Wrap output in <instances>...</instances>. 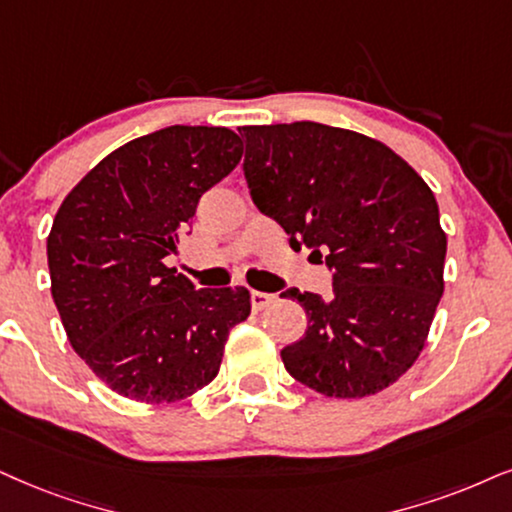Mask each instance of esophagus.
Listing matches in <instances>:
<instances>
[{"instance_id":"esophagus-1","label":"esophagus","mask_w":512,"mask_h":512,"mask_svg":"<svg viewBox=\"0 0 512 512\" xmlns=\"http://www.w3.org/2000/svg\"><path fill=\"white\" fill-rule=\"evenodd\" d=\"M250 300H252V309H255V312H260V309L269 307V304L276 300V295H271V293H262V290H252V293H250Z\"/></svg>"}]
</instances>
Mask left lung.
Instances as JSON below:
<instances>
[{"mask_svg":"<svg viewBox=\"0 0 512 512\" xmlns=\"http://www.w3.org/2000/svg\"><path fill=\"white\" fill-rule=\"evenodd\" d=\"M252 200L295 248L326 252L333 295L288 288L307 331L286 371L326 397L357 399L399 380L444 293L446 236L435 193L392 148L321 122L243 127Z\"/></svg>","mask_w":512,"mask_h":512,"instance_id":"obj_1","label":"left lung"}]
</instances>
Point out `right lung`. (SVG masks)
<instances>
[{
	"label": "right lung",
	"instance_id": "right-lung-1",
	"mask_svg": "<svg viewBox=\"0 0 512 512\" xmlns=\"http://www.w3.org/2000/svg\"><path fill=\"white\" fill-rule=\"evenodd\" d=\"M226 127L172 125L101 160L47 238L51 295L70 345L122 397L177 401L215 380L250 290L196 288L179 255L198 200L238 165Z\"/></svg>",
	"mask_w": 512,
	"mask_h": 512
}]
</instances>
